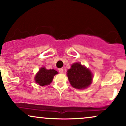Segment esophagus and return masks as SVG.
Masks as SVG:
<instances>
[{"mask_svg":"<svg viewBox=\"0 0 126 126\" xmlns=\"http://www.w3.org/2000/svg\"><path fill=\"white\" fill-rule=\"evenodd\" d=\"M59 72H60V73H63V69H62V68H60V69H59Z\"/></svg>","mask_w":126,"mask_h":126,"instance_id":"esophagus-1","label":"esophagus"}]
</instances>
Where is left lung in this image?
Segmentation results:
<instances>
[{
  "label": "left lung",
  "instance_id": "obj_1",
  "mask_svg": "<svg viewBox=\"0 0 126 126\" xmlns=\"http://www.w3.org/2000/svg\"><path fill=\"white\" fill-rule=\"evenodd\" d=\"M67 74L70 84L76 89H85L92 82V75L90 70L79 63H73Z\"/></svg>",
  "mask_w": 126,
  "mask_h": 126
}]
</instances>
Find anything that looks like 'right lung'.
<instances>
[{"mask_svg":"<svg viewBox=\"0 0 126 126\" xmlns=\"http://www.w3.org/2000/svg\"><path fill=\"white\" fill-rule=\"evenodd\" d=\"M58 72L54 69L47 70L45 67H42L35 77L36 83H38L40 86H44L50 84L53 80L54 75L57 74Z\"/></svg>","mask_w":126,"mask_h":126,"instance_id":"right-lung-1","label":"right lung"}]
</instances>
